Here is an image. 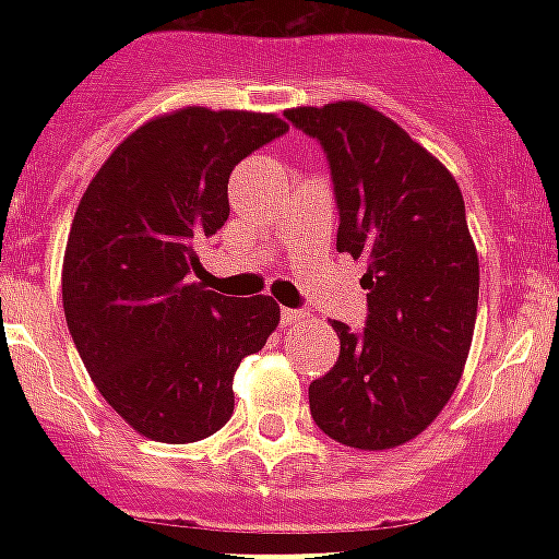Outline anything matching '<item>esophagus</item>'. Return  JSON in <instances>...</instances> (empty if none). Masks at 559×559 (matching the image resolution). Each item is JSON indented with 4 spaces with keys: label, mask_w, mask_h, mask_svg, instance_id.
Instances as JSON below:
<instances>
[{
    "label": "esophagus",
    "mask_w": 559,
    "mask_h": 559,
    "mask_svg": "<svg viewBox=\"0 0 559 559\" xmlns=\"http://www.w3.org/2000/svg\"><path fill=\"white\" fill-rule=\"evenodd\" d=\"M305 322H307L305 310H293V307H284V310H281V324H284V328H296V324H305Z\"/></svg>",
    "instance_id": "34e87169"
}]
</instances>
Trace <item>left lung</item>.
<instances>
[{"mask_svg": "<svg viewBox=\"0 0 559 559\" xmlns=\"http://www.w3.org/2000/svg\"><path fill=\"white\" fill-rule=\"evenodd\" d=\"M322 144L340 211L336 249L366 263L362 331L333 322L340 359L310 382V415L333 441L391 450L447 406L467 362L478 254L459 182L377 109L340 100L289 109Z\"/></svg>", "mask_w": 559, "mask_h": 559, "instance_id": "1", "label": "left lung"}]
</instances>
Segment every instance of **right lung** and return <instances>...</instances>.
Here are the masks:
<instances>
[{
	"label": "right lung",
	"instance_id": "add662e5",
	"mask_svg": "<svg viewBox=\"0 0 559 559\" xmlns=\"http://www.w3.org/2000/svg\"><path fill=\"white\" fill-rule=\"evenodd\" d=\"M284 133L261 112L179 109L118 144L74 211L66 324L104 400L144 438L191 443L226 426L240 359L278 328L270 296L228 298L197 278L235 165Z\"/></svg>",
	"mask_w": 559,
	"mask_h": 559
}]
</instances>
